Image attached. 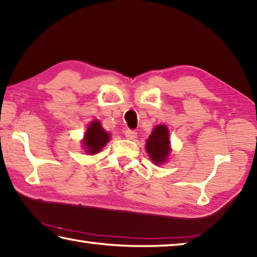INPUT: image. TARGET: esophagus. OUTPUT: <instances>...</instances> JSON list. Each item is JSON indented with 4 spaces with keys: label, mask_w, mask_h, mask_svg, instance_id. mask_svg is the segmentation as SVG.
<instances>
[{
    "label": "esophagus",
    "mask_w": 257,
    "mask_h": 257,
    "mask_svg": "<svg viewBox=\"0 0 257 257\" xmlns=\"http://www.w3.org/2000/svg\"><path fill=\"white\" fill-rule=\"evenodd\" d=\"M125 137L130 140H133V139H136V138H137V132L134 131V130L127 128V130H125Z\"/></svg>",
    "instance_id": "1"
}]
</instances>
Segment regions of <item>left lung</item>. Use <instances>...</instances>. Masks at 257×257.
<instances>
[{
  "label": "left lung",
  "mask_w": 257,
  "mask_h": 257,
  "mask_svg": "<svg viewBox=\"0 0 257 257\" xmlns=\"http://www.w3.org/2000/svg\"><path fill=\"white\" fill-rule=\"evenodd\" d=\"M146 149L149 154V157L155 164H161L167 161L170 152L169 142V130L165 125H157L154 128L153 133L149 136Z\"/></svg>",
  "instance_id": "obj_1"
}]
</instances>
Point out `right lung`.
I'll return each instance as SVG.
<instances>
[{
    "label": "right lung",
    "instance_id": "obj_1",
    "mask_svg": "<svg viewBox=\"0 0 257 257\" xmlns=\"http://www.w3.org/2000/svg\"><path fill=\"white\" fill-rule=\"evenodd\" d=\"M110 140L109 133H106L103 127L101 126V123L97 120H94L90 123L89 127L85 133V138L82 140L85 152L88 155H94L101 151L104 147L106 142Z\"/></svg>",
    "mask_w": 257,
    "mask_h": 257
}]
</instances>
